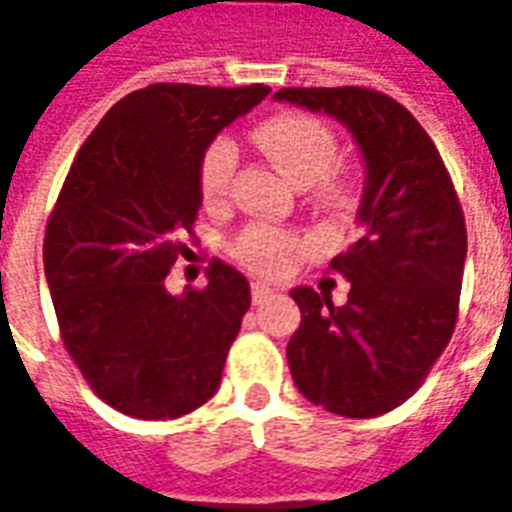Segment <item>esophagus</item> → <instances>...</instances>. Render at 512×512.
<instances>
[{
	"label": "esophagus",
	"mask_w": 512,
	"mask_h": 512,
	"mask_svg": "<svg viewBox=\"0 0 512 512\" xmlns=\"http://www.w3.org/2000/svg\"><path fill=\"white\" fill-rule=\"evenodd\" d=\"M274 296V288H268L266 282H252V301L255 304H263Z\"/></svg>",
	"instance_id": "obj_1"
}]
</instances>
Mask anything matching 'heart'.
<instances>
[{"label": "heart", "mask_w": 512, "mask_h": 512, "mask_svg": "<svg viewBox=\"0 0 512 512\" xmlns=\"http://www.w3.org/2000/svg\"><path fill=\"white\" fill-rule=\"evenodd\" d=\"M249 142L263 156L277 164L296 186H315V200L321 205H343L348 197V183L334 172L337 161V136L321 117L304 112H285L263 120L249 134ZM235 145L230 139H216L200 158V191L208 205H219L230 197L235 178ZM299 249V235L271 227L249 224L235 238L233 255L244 266L260 274H282Z\"/></svg>", "instance_id": "heart-1"}]
</instances>
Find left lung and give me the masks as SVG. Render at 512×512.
Segmentation results:
<instances>
[{
  "label": "left lung",
  "instance_id": "left-lung-1",
  "mask_svg": "<svg viewBox=\"0 0 512 512\" xmlns=\"http://www.w3.org/2000/svg\"><path fill=\"white\" fill-rule=\"evenodd\" d=\"M277 101L340 120L365 158L362 235L332 260L348 301L293 288L288 343L299 392L340 417L397 408L425 381L458 321L466 222L433 139L395 98L367 87H285Z\"/></svg>",
  "mask_w": 512,
  "mask_h": 512
}]
</instances>
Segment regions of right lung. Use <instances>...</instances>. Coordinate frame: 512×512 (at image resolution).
<instances>
[{"label":"right lung","mask_w":512,"mask_h":512,"mask_svg":"<svg viewBox=\"0 0 512 512\" xmlns=\"http://www.w3.org/2000/svg\"><path fill=\"white\" fill-rule=\"evenodd\" d=\"M271 87L150 84L117 101L79 153L46 224L43 268L62 343L95 395L136 419L208 403L249 310V282L213 260L208 285H164L202 205L200 158Z\"/></svg>","instance_id":"right-lung-1"}]
</instances>
